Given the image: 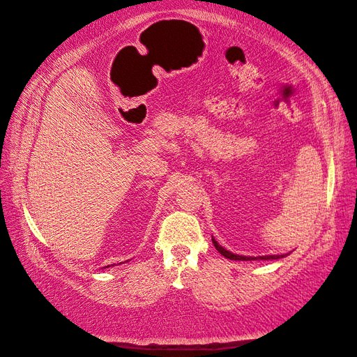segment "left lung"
<instances>
[{
  "label": "left lung",
  "mask_w": 357,
  "mask_h": 357,
  "mask_svg": "<svg viewBox=\"0 0 357 357\" xmlns=\"http://www.w3.org/2000/svg\"><path fill=\"white\" fill-rule=\"evenodd\" d=\"M213 244H214V248L218 250V253L223 255L225 258L231 259V261H268V259L285 258L287 255H288V253H285V255H266V257H243V255H235V253H232L229 250H226L223 245H220V244L215 241L214 236H213Z\"/></svg>",
  "instance_id": "left-lung-1"
}]
</instances>
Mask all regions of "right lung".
Segmentation results:
<instances>
[{
  "label": "right lung",
  "mask_w": 357,
  "mask_h": 357,
  "mask_svg": "<svg viewBox=\"0 0 357 357\" xmlns=\"http://www.w3.org/2000/svg\"><path fill=\"white\" fill-rule=\"evenodd\" d=\"M108 267H109V266H107V267H104V268H108Z\"/></svg>",
  "instance_id": "add662e5"
}]
</instances>
